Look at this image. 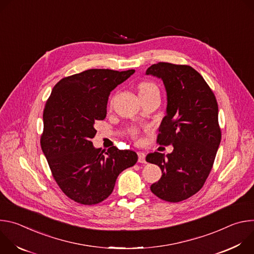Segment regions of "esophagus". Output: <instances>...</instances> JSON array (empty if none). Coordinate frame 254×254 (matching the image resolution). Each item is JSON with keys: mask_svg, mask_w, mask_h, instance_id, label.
Instances as JSON below:
<instances>
[{"mask_svg": "<svg viewBox=\"0 0 254 254\" xmlns=\"http://www.w3.org/2000/svg\"><path fill=\"white\" fill-rule=\"evenodd\" d=\"M137 157H138V162L139 163H146V155H144V153L138 152Z\"/></svg>", "mask_w": 254, "mask_h": 254, "instance_id": "34e87169", "label": "esophagus"}]
</instances>
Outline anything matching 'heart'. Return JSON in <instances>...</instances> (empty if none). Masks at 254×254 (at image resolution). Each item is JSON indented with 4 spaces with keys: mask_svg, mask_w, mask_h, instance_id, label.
Here are the masks:
<instances>
[{
    "mask_svg": "<svg viewBox=\"0 0 254 254\" xmlns=\"http://www.w3.org/2000/svg\"><path fill=\"white\" fill-rule=\"evenodd\" d=\"M137 89H138V94H143V93L150 92L152 90H156L157 86L154 83H151V82H141V83L138 84ZM131 133H132L133 136H136L137 135V130L134 129V130L131 131Z\"/></svg>",
    "mask_w": 254,
    "mask_h": 254,
    "instance_id": "b5f03b06",
    "label": "heart"
}]
</instances>
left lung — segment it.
<instances>
[{
    "label": "left lung",
    "instance_id": "8db88e82",
    "mask_svg": "<svg viewBox=\"0 0 254 254\" xmlns=\"http://www.w3.org/2000/svg\"><path fill=\"white\" fill-rule=\"evenodd\" d=\"M146 74L164 82L167 115L157 141L174 147L166 157L158 152L147 156V162L162 170L151 191L162 200L176 203L196 194L211 172L221 141L218 104L207 82L189 65L159 62L149 67Z\"/></svg>",
    "mask_w": 254,
    "mask_h": 254
}]
</instances>
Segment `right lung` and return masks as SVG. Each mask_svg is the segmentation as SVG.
<instances>
[{
	"label": "right lung",
	"mask_w": 254,
	"mask_h": 254,
	"mask_svg": "<svg viewBox=\"0 0 254 254\" xmlns=\"http://www.w3.org/2000/svg\"><path fill=\"white\" fill-rule=\"evenodd\" d=\"M134 70L88 69L62 78L53 87L43 112L41 148L62 192L83 205L110 196L119 175L137 161L133 151L95 149L96 121L106 117L108 96Z\"/></svg>",
	"instance_id": "obj_1"
}]
</instances>
